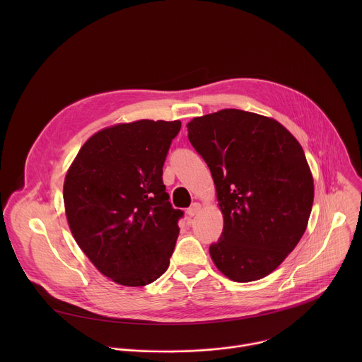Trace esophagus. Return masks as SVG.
Listing matches in <instances>:
<instances>
[{
    "label": "esophagus",
    "mask_w": 362,
    "mask_h": 362,
    "mask_svg": "<svg viewBox=\"0 0 362 362\" xmlns=\"http://www.w3.org/2000/svg\"><path fill=\"white\" fill-rule=\"evenodd\" d=\"M199 211H200V203L194 202V203H192V206L187 209V215L189 216H194V215L199 214Z\"/></svg>",
    "instance_id": "obj_1"
}]
</instances>
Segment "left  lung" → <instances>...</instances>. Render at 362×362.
<instances>
[{"label": "left lung", "instance_id": "8db88e82", "mask_svg": "<svg viewBox=\"0 0 362 362\" xmlns=\"http://www.w3.org/2000/svg\"><path fill=\"white\" fill-rule=\"evenodd\" d=\"M187 130L223 214L212 261L235 282L267 276L298 245L311 215L314 180L300 144L276 120L236 109L196 117Z\"/></svg>", "mask_w": 362, "mask_h": 362}]
</instances>
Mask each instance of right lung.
I'll use <instances>...</instances> for the list:
<instances>
[{
    "label": "right lung",
    "instance_id": "add662e5",
    "mask_svg": "<svg viewBox=\"0 0 362 362\" xmlns=\"http://www.w3.org/2000/svg\"><path fill=\"white\" fill-rule=\"evenodd\" d=\"M182 123L139 120L100 130L64 180L71 233L105 276L143 286L170 264L183 211L173 209L163 165Z\"/></svg>",
    "mask_w": 362,
    "mask_h": 362
}]
</instances>
